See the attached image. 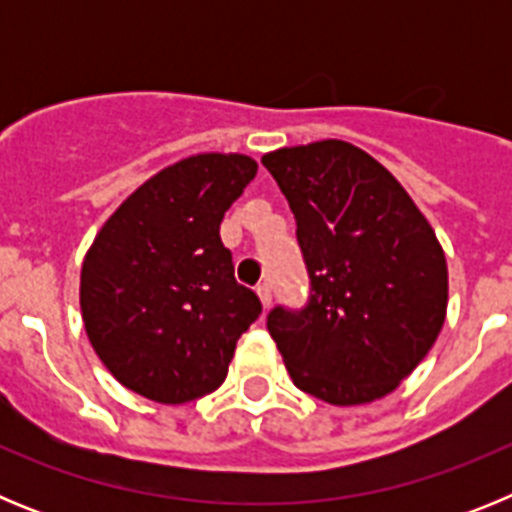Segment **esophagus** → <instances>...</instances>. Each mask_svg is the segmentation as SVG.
Wrapping results in <instances>:
<instances>
[{"label": "esophagus", "mask_w": 512, "mask_h": 512, "mask_svg": "<svg viewBox=\"0 0 512 512\" xmlns=\"http://www.w3.org/2000/svg\"><path fill=\"white\" fill-rule=\"evenodd\" d=\"M256 295H259L264 310H269V307H271V287H269V284H259V287H256Z\"/></svg>", "instance_id": "obj_1"}]
</instances>
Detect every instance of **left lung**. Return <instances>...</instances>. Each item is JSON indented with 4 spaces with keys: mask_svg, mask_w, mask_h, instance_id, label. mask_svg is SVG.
<instances>
[{
    "mask_svg": "<svg viewBox=\"0 0 512 512\" xmlns=\"http://www.w3.org/2000/svg\"><path fill=\"white\" fill-rule=\"evenodd\" d=\"M297 220L312 295L271 310L292 382L351 408L400 387L436 343L449 307L446 253L390 171L346 140L264 153Z\"/></svg>",
    "mask_w": 512,
    "mask_h": 512,
    "instance_id": "obj_1",
    "label": "left lung"
}]
</instances>
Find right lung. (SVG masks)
<instances>
[{
    "label": "right lung",
    "instance_id": "add662e5",
    "mask_svg": "<svg viewBox=\"0 0 512 512\" xmlns=\"http://www.w3.org/2000/svg\"><path fill=\"white\" fill-rule=\"evenodd\" d=\"M256 171L243 153H194L140 184L94 235L81 320L102 364L135 395L182 405L228 377L261 302L235 282L220 223Z\"/></svg>",
    "mask_w": 512,
    "mask_h": 512
}]
</instances>
